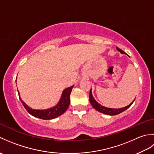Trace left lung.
<instances>
[{"label":"left lung","instance_id":"left-lung-1","mask_svg":"<svg viewBox=\"0 0 154 154\" xmlns=\"http://www.w3.org/2000/svg\"><path fill=\"white\" fill-rule=\"evenodd\" d=\"M117 50L120 51L121 54H126V53L124 51H123L122 50H120L118 47H116ZM135 100V99H134ZM134 100L132 102L130 103L128 105L125 106V107H123V108H120V109H112V108H108V107H105L104 106H102L101 104H100L99 103H97L96 100L94 99V97L93 96V94H92V89H91L90 91V94H89V100H90V103L91 104V105L93 106V107L94 108V109L97 110V111H99V112H101V113H103V114H107V115H110V116H114V115H116V114H119L121 112H124V110H126V109H128V108L132 105V103H134Z\"/></svg>","mask_w":154,"mask_h":154}]
</instances>
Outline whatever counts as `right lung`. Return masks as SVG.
<instances>
[{
  "instance_id": "right-lung-1",
  "label": "right lung",
  "mask_w": 154,
  "mask_h": 154,
  "mask_svg": "<svg viewBox=\"0 0 154 154\" xmlns=\"http://www.w3.org/2000/svg\"><path fill=\"white\" fill-rule=\"evenodd\" d=\"M73 86L74 85L71 86L70 87L66 88V89L63 90V93L61 94L60 99L59 100V102L57 103L56 105L51 108H50V109H44V110L33 109L30 106H28L27 104L22 100L20 96L19 91H18V93L19 95V99L20 100L21 103H22L23 106H24L25 109H26V110L31 114L32 116L38 118V119H43V120H51L61 116V114H63L65 111L67 110L70 103L69 97H70L71 90L73 89Z\"/></svg>"
}]
</instances>
